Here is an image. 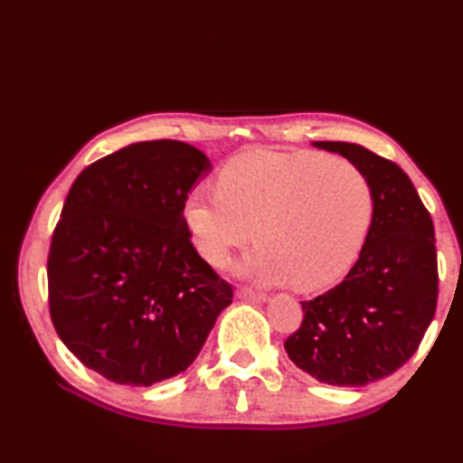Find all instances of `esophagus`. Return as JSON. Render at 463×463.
<instances>
[{
	"mask_svg": "<svg viewBox=\"0 0 463 463\" xmlns=\"http://www.w3.org/2000/svg\"><path fill=\"white\" fill-rule=\"evenodd\" d=\"M237 296L241 298V300L253 302V304H261V302L268 300V296H265L263 292H257V289H250V288H239Z\"/></svg>",
	"mask_w": 463,
	"mask_h": 463,
	"instance_id": "obj_1",
	"label": "esophagus"
}]
</instances>
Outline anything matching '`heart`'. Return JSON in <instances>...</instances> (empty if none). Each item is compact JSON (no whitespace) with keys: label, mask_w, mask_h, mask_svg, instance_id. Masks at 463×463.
<instances>
[{"label":"heart","mask_w":463,"mask_h":463,"mask_svg":"<svg viewBox=\"0 0 463 463\" xmlns=\"http://www.w3.org/2000/svg\"><path fill=\"white\" fill-rule=\"evenodd\" d=\"M372 190L354 163L317 153L249 151L216 177V192L185 198L184 221L214 268L250 239L237 269L261 284L323 289L343 278L364 245Z\"/></svg>","instance_id":"heart-1"}]
</instances>
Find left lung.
Masks as SVG:
<instances>
[{"label":"left lung","mask_w":463,"mask_h":463,"mask_svg":"<svg viewBox=\"0 0 463 463\" xmlns=\"http://www.w3.org/2000/svg\"><path fill=\"white\" fill-rule=\"evenodd\" d=\"M362 171L372 190V224L339 286L302 302L288 357L323 383L365 386L412 357L435 317V229L409 175L362 145L317 140Z\"/></svg>","instance_id":"8db88e82"}]
</instances>
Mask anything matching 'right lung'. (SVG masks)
<instances>
[{
  "instance_id": "add662e5",
  "label": "right lung",
  "mask_w": 463,
  "mask_h": 463,
  "mask_svg": "<svg viewBox=\"0 0 463 463\" xmlns=\"http://www.w3.org/2000/svg\"><path fill=\"white\" fill-rule=\"evenodd\" d=\"M213 163L182 140H146L85 167L49 253L54 331L116 383L151 386L198 357L232 288L192 245L184 203Z\"/></svg>"
}]
</instances>
